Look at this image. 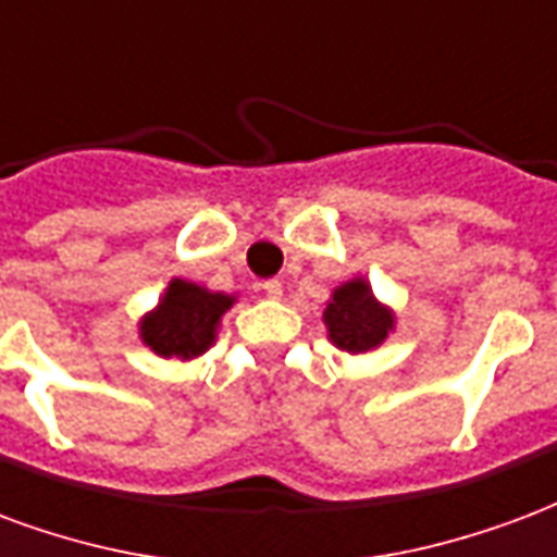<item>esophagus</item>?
Returning a JSON list of instances; mask_svg holds the SVG:
<instances>
[{"label":"esophagus","mask_w":557,"mask_h":557,"mask_svg":"<svg viewBox=\"0 0 557 557\" xmlns=\"http://www.w3.org/2000/svg\"><path fill=\"white\" fill-rule=\"evenodd\" d=\"M261 290H263V294H267V296H270V299H278V296H282L284 287H282V282H278V278H267V282L261 284Z\"/></svg>","instance_id":"obj_1"}]
</instances>
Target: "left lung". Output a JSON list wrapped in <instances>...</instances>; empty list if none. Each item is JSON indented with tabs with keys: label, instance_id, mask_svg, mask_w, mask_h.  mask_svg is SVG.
<instances>
[{
	"label": "left lung",
	"instance_id": "1",
	"mask_svg": "<svg viewBox=\"0 0 557 557\" xmlns=\"http://www.w3.org/2000/svg\"><path fill=\"white\" fill-rule=\"evenodd\" d=\"M323 320H326L329 341L347 352H368L380 347L395 326L392 311L373 299L364 278L341 284L329 299Z\"/></svg>",
	"mask_w": 557,
	"mask_h": 557
}]
</instances>
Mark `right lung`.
I'll return each instance as SVG.
<instances>
[{
    "instance_id": "add662e5",
    "label": "right lung",
    "mask_w": 557,
    "mask_h": 557,
    "mask_svg": "<svg viewBox=\"0 0 557 557\" xmlns=\"http://www.w3.org/2000/svg\"><path fill=\"white\" fill-rule=\"evenodd\" d=\"M231 306L234 296L174 278L160 306L141 320V341L162 359H195L216 341L219 318Z\"/></svg>"
}]
</instances>
